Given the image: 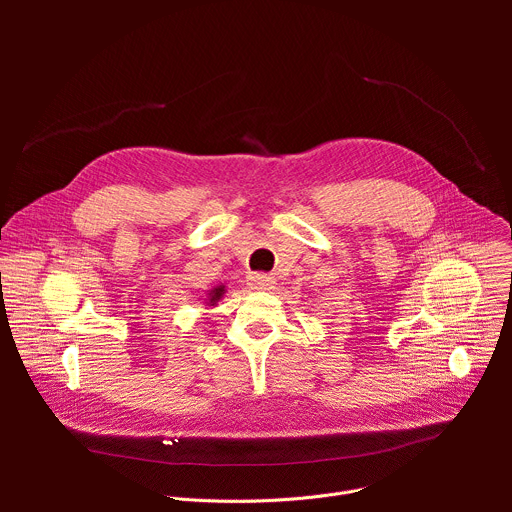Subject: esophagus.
Listing matches in <instances>:
<instances>
[{"label":"esophagus","mask_w":512,"mask_h":512,"mask_svg":"<svg viewBox=\"0 0 512 512\" xmlns=\"http://www.w3.org/2000/svg\"><path fill=\"white\" fill-rule=\"evenodd\" d=\"M249 287L251 289H257V291H269L275 287V279L265 275V273H255V275H249Z\"/></svg>","instance_id":"34e87169"}]
</instances>
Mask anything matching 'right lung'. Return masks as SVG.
Returning <instances> with one entry per match:
<instances>
[{"label": "right lung", "mask_w": 512, "mask_h": 512, "mask_svg": "<svg viewBox=\"0 0 512 512\" xmlns=\"http://www.w3.org/2000/svg\"><path fill=\"white\" fill-rule=\"evenodd\" d=\"M225 294H227V287H225V285H216V287L208 289V294H206V298H204V304L214 308L218 302H221V298H223Z\"/></svg>", "instance_id": "add662e5"}]
</instances>
